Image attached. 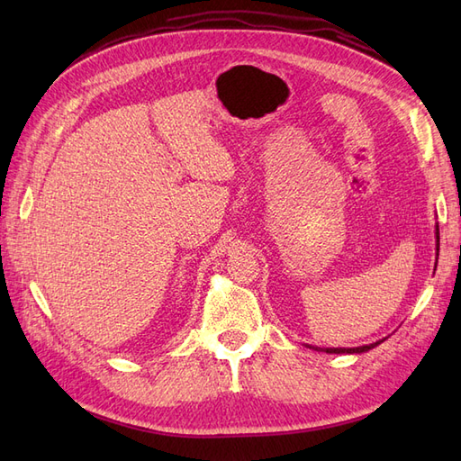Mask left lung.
Listing matches in <instances>:
<instances>
[{"mask_svg": "<svg viewBox=\"0 0 461 461\" xmlns=\"http://www.w3.org/2000/svg\"><path fill=\"white\" fill-rule=\"evenodd\" d=\"M438 249H440V239H438V225H437V256H438ZM435 269H437V265H435ZM381 342H384V339H383V340H376V342H373V344L357 346V348H315V346H313V350H317V352H327V354H364V352L373 350V348L379 346ZM310 348H312V346H310Z\"/></svg>", "mask_w": 461, "mask_h": 461, "instance_id": "left-lung-1", "label": "left lung"}]
</instances>
